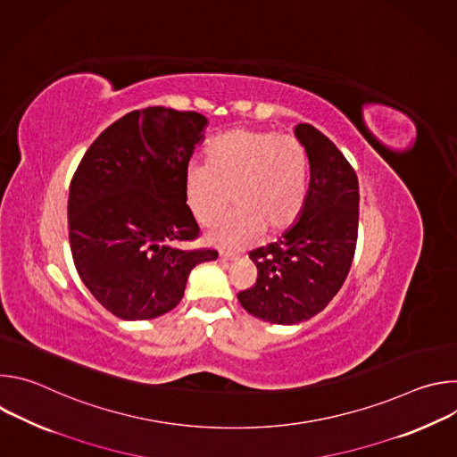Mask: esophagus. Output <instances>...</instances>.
<instances>
[{
    "instance_id": "obj_1",
    "label": "esophagus",
    "mask_w": 457,
    "mask_h": 457,
    "mask_svg": "<svg viewBox=\"0 0 457 457\" xmlns=\"http://www.w3.org/2000/svg\"><path fill=\"white\" fill-rule=\"evenodd\" d=\"M238 256H235V254H231V253H220L219 254V260L220 262H224V264H229V262H235Z\"/></svg>"
}]
</instances>
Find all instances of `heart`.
<instances>
[{
	"label": "heart",
	"instance_id": "heart-1",
	"mask_svg": "<svg viewBox=\"0 0 457 457\" xmlns=\"http://www.w3.org/2000/svg\"><path fill=\"white\" fill-rule=\"evenodd\" d=\"M231 199L235 210L206 233L208 242L238 249L264 233L291 228L307 197V157L291 136L233 128L212 141L206 164L184 171V201L199 224L213 222Z\"/></svg>",
	"mask_w": 457,
	"mask_h": 457
}]
</instances>
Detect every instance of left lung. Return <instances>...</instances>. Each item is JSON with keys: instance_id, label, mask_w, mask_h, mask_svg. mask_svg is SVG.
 <instances>
[{"instance_id": "8db88e82", "label": "left lung", "mask_w": 457, "mask_h": 457, "mask_svg": "<svg viewBox=\"0 0 457 457\" xmlns=\"http://www.w3.org/2000/svg\"><path fill=\"white\" fill-rule=\"evenodd\" d=\"M295 136L309 161V187L298 220L249 258L256 284L238 293L253 316L278 325L311 320L344 286L356 249L358 177L344 154L307 122Z\"/></svg>"}]
</instances>
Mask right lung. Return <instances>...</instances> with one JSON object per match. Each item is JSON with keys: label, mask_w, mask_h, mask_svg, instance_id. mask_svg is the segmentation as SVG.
Here are the masks:
<instances>
[{"label": "right lung", "mask_w": 457, "mask_h": 457, "mask_svg": "<svg viewBox=\"0 0 457 457\" xmlns=\"http://www.w3.org/2000/svg\"><path fill=\"white\" fill-rule=\"evenodd\" d=\"M208 119L164 106L134 110L92 143L71 182L76 270L120 320H152L184 296L195 266L215 249H182L199 235L184 201V171Z\"/></svg>", "instance_id": "add662e5"}]
</instances>
